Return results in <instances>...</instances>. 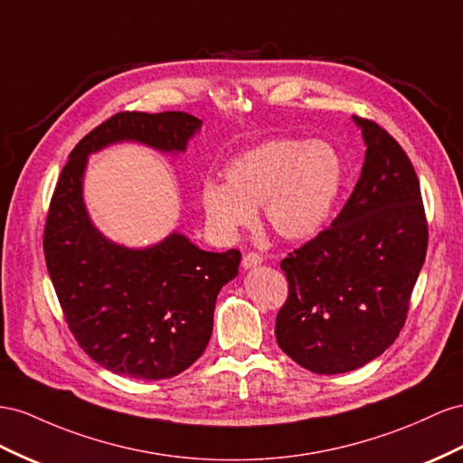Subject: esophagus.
<instances>
[{"mask_svg":"<svg viewBox=\"0 0 463 463\" xmlns=\"http://www.w3.org/2000/svg\"><path fill=\"white\" fill-rule=\"evenodd\" d=\"M260 262H262V257L255 251H249L243 255V269H253V267L260 265Z\"/></svg>","mask_w":463,"mask_h":463,"instance_id":"1","label":"esophagus"}]
</instances>
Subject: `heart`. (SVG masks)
I'll return each instance as SVG.
<instances>
[{
	"mask_svg": "<svg viewBox=\"0 0 463 463\" xmlns=\"http://www.w3.org/2000/svg\"><path fill=\"white\" fill-rule=\"evenodd\" d=\"M226 183L204 181L201 204L210 228L235 237L255 223L262 206L267 226L282 240H306L329 222L345 183L341 154L323 140L272 138L223 169Z\"/></svg>",
	"mask_w": 463,
	"mask_h": 463,
	"instance_id": "1",
	"label": "heart"
}]
</instances>
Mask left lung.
<instances>
[{"label": "left lung", "mask_w": 463, "mask_h": 463, "mask_svg": "<svg viewBox=\"0 0 463 463\" xmlns=\"http://www.w3.org/2000/svg\"><path fill=\"white\" fill-rule=\"evenodd\" d=\"M360 179L339 216L282 259L288 298L277 341L299 366L345 373L368 364L403 329L429 247L420 184L405 149L373 120Z\"/></svg>", "instance_id": "8db88e82"}]
</instances>
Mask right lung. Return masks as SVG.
<instances>
[{"label": "right lung", "mask_w": 463, "mask_h": 463, "mask_svg": "<svg viewBox=\"0 0 463 463\" xmlns=\"http://www.w3.org/2000/svg\"><path fill=\"white\" fill-rule=\"evenodd\" d=\"M201 124L181 110L117 112L71 149L50 201L44 259L64 319L83 351L120 376L173 378L204 353L241 253L204 251L181 233L147 249L109 241L83 204L87 156L122 140L183 152Z\"/></svg>", "instance_id": "obj_1"}]
</instances>
